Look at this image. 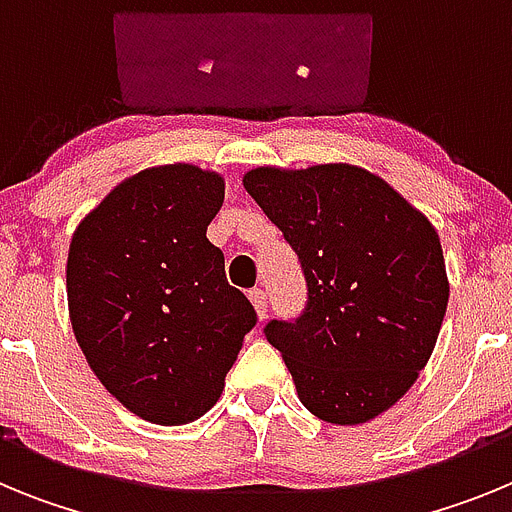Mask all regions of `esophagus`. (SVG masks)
Returning a JSON list of instances; mask_svg holds the SVG:
<instances>
[{"label": "esophagus", "mask_w": 512, "mask_h": 512, "mask_svg": "<svg viewBox=\"0 0 512 512\" xmlns=\"http://www.w3.org/2000/svg\"><path fill=\"white\" fill-rule=\"evenodd\" d=\"M248 300H251L253 310H256V318L264 320L266 318V292L264 289H251V292H248Z\"/></svg>", "instance_id": "1"}]
</instances>
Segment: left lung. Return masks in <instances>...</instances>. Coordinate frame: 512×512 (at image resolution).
Here are the masks:
<instances>
[{"label": "left lung", "mask_w": 512, "mask_h": 512, "mask_svg": "<svg viewBox=\"0 0 512 512\" xmlns=\"http://www.w3.org/2000/svg\"><path fill=\"white\" fill-rule=\"evenodd\" d=\"M243 187L305 271L302 318L266 325L302 405L333 425L390 410L431 359L449 305L433 223L354 164L259 166Z\"/></svg>", "instance_id": "obj_1"}]
</instances>
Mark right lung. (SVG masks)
<instances>
[{
    "mask_svg": "<svg viewBox=\"0 0 512 512\" xmlns=\"http://www.w3.org/2000/svg\"><path fill=\"white\" fill-rule=\"evenodd\" d=\"M225 176L194 164L122 179L71 235L66 297L76 343L104 390L156 425L205 415L256 312L225 279L207 225Z\"/></svg>",
    "mask_w": 512,
    "mask_h": 512,
    "instance_id": "add662e5",
    "label": "right lung"
}]
</instances>
